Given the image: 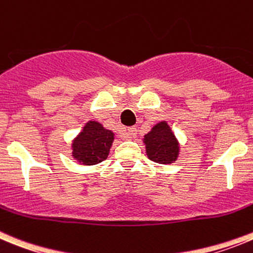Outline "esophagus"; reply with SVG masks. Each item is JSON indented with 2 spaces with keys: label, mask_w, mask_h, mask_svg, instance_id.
<instances>
[{
  "label": "esophagus",
  "mask_w": 253,
  "mask_h": 253,
  "mask_svg": "<svg viewBox=\"0 0 253 253\" xmlns=\"http://www.w3.org/2000/svg\"><path fill=\"white\" fill-rule=\"evenodd\" d=\"M137 136V128L136 127H129L126 131V137L127 138H136Z\"/></svg>",
  "instance_id": "esophagus-1"
}]
</instances>
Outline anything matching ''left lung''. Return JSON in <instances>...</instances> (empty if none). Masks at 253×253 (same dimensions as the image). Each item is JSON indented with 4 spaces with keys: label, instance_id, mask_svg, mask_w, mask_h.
<instances>
[{
    "label": "left lung",
    "instance_id": "left-lung-1",
    "mask_svg": "<svg viewBox=\"0 0 253 253\" xmlns=\"http://www.w3.org/2000/svg\"><path fill=\"white\" fill-rule=\"evenodd\" d=\"M146 154L159 164H171L178 159L180 144L167 121H161L143 136Z\"/></svg>",
    "mask_w": 253,
    "mask_h": 253
}]
</instances>
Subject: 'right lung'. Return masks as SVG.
I'll use <instances>...</instances> for the list:
<instances>
[{
    "label": "right lung",
    "mask_w": 253,
    "mask_h": 253,
    "mask_svg": "<svg viewBox=\"0 0 253 253\" xmlns=\"http://www.w3.org/2000/svg\"><path fill=\"white\" fill-rule=\"evenodd\" d=\"M115 133L100 122L89 121L72 142V157L82 166H94L107 158Z\"/></svg>",
    "instance_id": "1"
}]
</instances>
